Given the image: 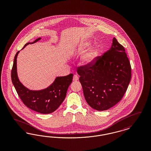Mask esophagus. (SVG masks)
Masks as SVG:
<instances>
[{
    "mask_svg": "<svg viewBox=\"0 0 151 151\" xmlns=\"http://www.w3.org/2000/svg\"><path fill=\"white\" fill-rule=\"evenodd\" d=\"M78 80H79V76L76 75H74L73 77V80L76 81H78Z\"/></svg>",
    "mask_w": 151,
    "mask_h": 151,
    "instance_id": "34e87169",
    "label": "esophagus"
}]
</instances>
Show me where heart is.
<instances>
[{"instance_id": "b5f03b06", "label": "heart", "mask_w": 151, "mask_h": 151, "mask_svg": "<svg viewBox=\"0 0 151 151\" xmlns=\"http://www.w3.org/2000/svg\"><path fill=\"white\" fill-rule=\"evenodd\" d=\"M91 45V42L86 41L82 44L80 47L81 50H85ZM100 50L98 47L94 46L86 52L81 57V61L82 65L84 66H90L93 65L99 57Z\"/></svg>"}]
</instances>
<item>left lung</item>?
Here are the masks:
<instances>
[{
    "instance_id": "8db88e82",
    "label": "left lung",
    "mask_w": 151,
    "mask_h": 151,
    "mask_svg": "<svg viewBox=\"0 0 151 151\" xmlns=\"http://www.w3.org/2000/svg\"><path fill=\"white\" fill-rule=\"evenodd\" d=\"M88 104L106 110L121 100L129 85L131 68L124 48L114 38L111 48L90 66L78 68Z\"/></svg>"
}]
</instances>
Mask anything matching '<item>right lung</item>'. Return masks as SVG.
I'll return each mask as SVG.
<instances>
[{"mask_svg": "<svg viewBox=\"0 0 151 151\" xmlns=\"http://www.w3.org/2000/svg\"><path fill=\"white\" fill-rule=\"evenodd\" d=\"M41 39V37L38 38L33 42L26 43L23 49L28 45L35 43ZM19 52L17 51L14 56L11 71L12 81L19 96L28 108L36 112L41 114H50L54 112L65 100L67 89L72 83L73 74L57 77L50 86L45 89L38 91L30 90L24 86L18 78L17 58Z\"/></svg>", "mask_w": 151, "mask_h": 151, "instance_id": "obj_1", "label": "right lung"}]
</instances>
